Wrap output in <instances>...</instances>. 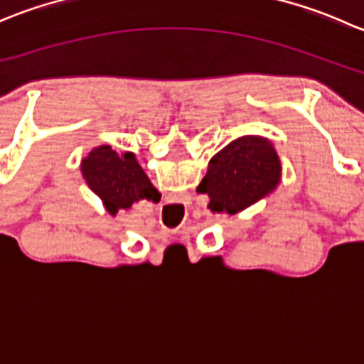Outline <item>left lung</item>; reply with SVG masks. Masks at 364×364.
Listing matches in <instances>:
<instances>
[{
	"label": "left lung",
	"instance_id": "1",
	"mask_svg": "<svg viewBox=\"0 0 364 364\" xmlns=\"http://www.w3.org/2000/svg\"><path fill=\"white\" fill-rule=\"evenodd\" d=\"M282 181V161L273 142L260 135H243L209 160L197 192L208 193L213 213L237 215L266 199Z\"/></svg>",
	"mask_w": 364,
	"mask_h": 364
}]
</instances>
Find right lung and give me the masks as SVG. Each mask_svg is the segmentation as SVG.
I'll return each mask as SVG.
<instances>
[{
	"instance_id": "1",
	"label": "right lung",
	"mask_w": 364,
	"mask_h": 364,
	"mask_svg": "<svg viewBox=\"0 0 364 364\" xmlns=\"http://www.w3.org/2000/svg\"><path fill=\"white\" fill-rule=\"evenodd\" d=\"M80 172L91 192L114 216L119 209H130L139 200L160 197L134 153H117L111 146L93 148L80 161Z\"/></svg>"
}]
</instances>
